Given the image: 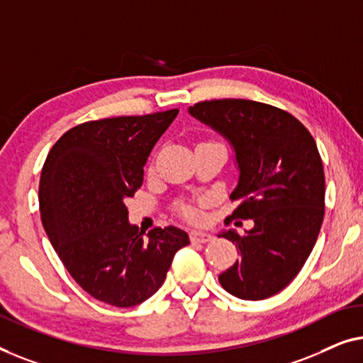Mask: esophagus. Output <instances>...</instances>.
Returning a JSON list of instances; mask_svg holds the SVG:
<instances>
[{
  "label": "esophagus",
  "mask_w": 363,
  "mask_h": 363,
  "mask_svg": "<svg viewBox=\"0 0 363 363\" xmlns=\"http://www.w3.org/2000/svg\"><path fill=\"white\" fill-rule=\"evenodd\" d=\"M189 237H191L192 242H197V243H207V242H211V240H212L211 233L202 232V230H191Z\"/></svg>",
  "instance_id": "1"
}]
</instances>
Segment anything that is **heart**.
<instances>
[{
    "label": "heart",
    "mask_w": 363,
    "mask_h": 363,
    "mask_svg": "<svg viewBox=\"0 0 363 363\" xmlns=\"http://www.w3.org/2000/svg\"><path fill=\"white\" fill-rule=\"evenodd\" d=\"M179 213H181L184 218H187V220H191V222L202 220V213L199 212L196 207L187 206V203H186V206H181L179 207Z\"/></svg>",
    "instance_id": "1"
}]
</instances>
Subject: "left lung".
Wrapping results in <instances>:
<instances>
[{
	"label": "left lung",
	"instance_id": "left-lung-1",
	"mask_svg": "<svg viewBox=\"0 0 363 363\" xmlns=\"http://www.w3.org/2000/svg\"><path fill=\"white\" fill-rule=\"evenodd\" d=\"M189 113L230 141L240 171L230 217L255 223L245 235L220 233L240 258L218 281L240 299H267L301 272L323 225L325 179L314 138L288 111L253 100L199 101Z\"/></svg>",
	"mask_w": 363,
	"mask_h": 363
}]
</instances>
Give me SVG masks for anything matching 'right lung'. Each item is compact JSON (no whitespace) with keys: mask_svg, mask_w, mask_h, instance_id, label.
Returning a JSON list of instances; mask_svg holds the SVG:
<instances>
[{"mask_svg":"<svg viewBox=\"0 0 363 363\" xmlns=\"http://www.w3.org/2000/svg\"><path fill=\"white\" fill-rule=\"evenodd\" d=\"M179 110L86 121L49 151L39 181L44 230L60 262L95 299L131 308L164 283L176 252L189 245L177 227L147 233L128 222L125 199L143 184L147 156Z\"/></svg>","mask_w":363,"mask_h":363,"instance_id":"add662e5","label":"right lung"}]
</instances>
